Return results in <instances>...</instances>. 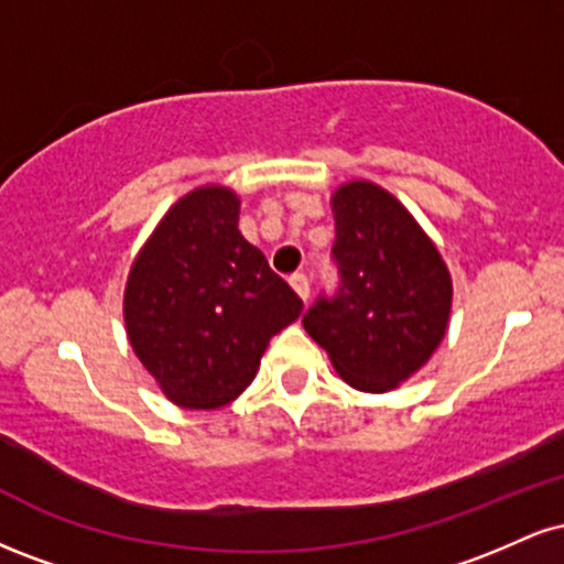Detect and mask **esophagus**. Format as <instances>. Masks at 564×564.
<instances>
[{"label": "esophagus", "instance_id": "1", "mask_svg": "<svg viewBox=\"0 0 564 564\" xmlns=\"http://www.w3.org/2000/svg\"><path fill=\"white\" fill-rule=\"evenodd\" d=\"M291 289H294L296 294L302 296V302H307V300H310V278L304 275V273L291 275Z\"/></svg>", "mask_w": 564, "mask_h": 564}]
</instances>
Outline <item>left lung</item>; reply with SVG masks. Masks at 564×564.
Wrapping results in <instances>:
<instances>
[{
	"mask_svg": "<svg viewBox=\"0 0 564 564\" xmlns=\"http://www.w3.org/2000/svg\"><path fill=\"white\" fill-rule=\"evenodd\" d=\"M339 289L302 326L341 379L390 392L432 358L451 318L453 283L437 246L392 193L352 180L332 196Z\"/></svg>",
	"mask_w": 564,
	"mask_h": 564,
	"instance_id": "8db88e82",
	"label": "left lung"
}]
</instances>
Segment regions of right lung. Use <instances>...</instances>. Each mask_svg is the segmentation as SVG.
<instances>
[{
  "label": "right lung",
  "mask_w": 564,
  "mask_h": 564,
  "mask_svg": "<svg viewBox=\"0 0 564 564\" xmlns=\"http://www.w3.org/2000/svg\"><path fill=\"white\" fill-rule=\"evenodd\" d=\"M238 206L230 187H196L166 212L129 270V345L180 408L236 400L270 339L302 313L294 289L238 230Z\"/></svg>",
  "instance_id": "add662e5"
}]
</instances>
